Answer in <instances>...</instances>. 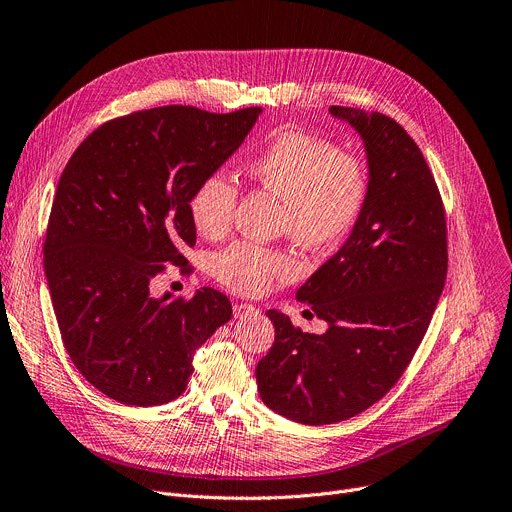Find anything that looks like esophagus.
<instances>
[{
	"label": "esophagus",
	"instance_id": "esophagus-1",
	"mask_svg": "<svg viewBox=\"0 0 512 512\" xmlns=\"http://www.w3.org/2000/svg\"><path fill=\"white\" fill-rule=\"evenodd\" d=\"M259 310L253 306V304H247V302H239L232 306V314H235V318H249V316H255Z\"/></svg>",
	"mask_w": 512,
	"mask_h": 512
}]
</instances>
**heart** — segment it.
Instances as JSON below:
<instances>
[{
	"label": "heart",
	"mask_w": 512,
	"mask_h": 512,
	"mask_svg": "<svg viewBox=\"0 0 512 512\" xmlns=\"http://www.w3.org/2000/svg\"><path fill=\"white\" fill-rule=\"evenodd\" d=\"M245 175L284 204L282 226L308 251H327L345 241L363 212L369 175L361 159L345 155L327 138L280 130L243 163ZM237 185L220 173L206 175L190 196V216L206 239L224 237L235 216ZM216 280L241 294H261L286 280L296 263L282 251L235 243L212 263Z\"/></svg>",
	"instance_id": "b5f03b06"
}]
</instances>
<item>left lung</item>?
Segmentation results:
<instances>
[{"label":"left lung","mask_w":512,"mask_h":512,"mask_svg":"<svg viewBox=\"0 0 512 512\" xmlns=\"http://www.w3.org/2000/svg\"><path fill=\"white\" fill-rule=\"evenodd\" d=\"M329 112L365 145L367 200L345 245L296 294L327 320V333H302L284 312L267 310L275 341L255 369L261 400L302 425L347 421L390 392L447 275L445 210L421 149L386 114Z\"/></svg>","instance_id":"1"}]
</instances>
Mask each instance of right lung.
<instances>
[{"label":"right lung","mask_w":512,"mask_h":512,"mask_svg":"<svg viewBox=\"0 0 512 512\" xmlns=\"http://www.w3.org/2000/svg\"><path fill=\"white\" fill-rule=\"evenodd\" d=\"M261 108L212 114L163 106L114 118L69 159L44 239V273L63 345L79 374L128 406L183 394L192 359L230 320L212 288L151 296L163 263L196 245L190 196L257 122Z\"/></svg>","instance_id":"right-lung-1"}]
</instances>
